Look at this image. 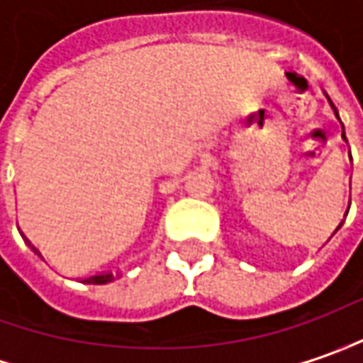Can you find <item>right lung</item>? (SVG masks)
I'll list each match as a JSON object with an SVG mask.
<instances>
[{
	"label": "right lung",
	"mask_w": 363,
	"mask_h": 363,
	"mask_svg": "<svg viewBox=\"0 0 363 363\" xmlns=\"http://www.w3.org/2000/svg\"><path fill=\"white\" fill-rule=\"evenodd\" d=\"M113 280V274H97L91 278V282L93 284H107V282H111Z\"/></svg>",
	"instance_id": "right-lung-1"
}]
</instances>
